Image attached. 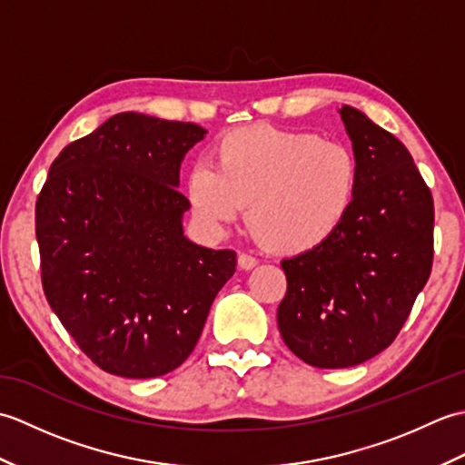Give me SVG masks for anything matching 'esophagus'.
I'll return each instance as SVG.
<instances>
[{
  "mask_svg": "<svg viewBox=\"0 0 465 465\" xmlns=\"http://www.w3.org/2000/svg\"><path fill=\"white\" fill-rule=\"evenodd\" d=\"M238 265L242 270H252V268H255V265H258V258H253V255H250V253H240L238 255Z\"/></svg>",
  "mask_w": 465,
  "mask_h": 465,
  "instance_id": "34e87169",
  "label": "esophagus"
}]
</instances>
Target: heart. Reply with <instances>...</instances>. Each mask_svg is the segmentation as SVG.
<instances>
[{
  "label": "heart",
  "mask_w": 465,
  "mask_h": 465,
  "mask_svg": "<svg viewBox=\"0 0 465 465\" xmlns=\"http://www.w3.org/2000/svg\"><path fill=\"white\" fill-rule=\"evenodd\" d=\"M355 187L358 162L348 145L258 125L222 137L213 163L187 175L185 193L210 232L223 233L250 203L252 225L275 250L303 253L340 230Z\"/></svg>",
  "instance_id": "b5f03b06"
}]
</instances>
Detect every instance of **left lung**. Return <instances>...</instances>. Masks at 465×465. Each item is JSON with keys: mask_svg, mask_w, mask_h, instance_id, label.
Listing matches in <instances>:
<instances>
[{"mask_svg": "<svg viewBox=\"0 0 465 465\" xmlns=\"http://www.w3.org/2000/svg\"><path fill=\"white\" fill-rule=\"evenodd\" d=\"M358 187L341 227L320 248L283 260L278 308L285 345L313 368H351L383 351L406 323L433 262V200L410 152L343 105Z\"/></svg>", "mask_w": 465, "mask_h": 465, "instance_id": "obj_1", "label": "left lung"}]
</instances>
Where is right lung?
I'll return each instance as SVG.
<instances>
[{
	"mask_svg": "<svg viewBox=\"0 0 465 465\" xmlns=\"http://www.w3.org/2000/svg\"><path fill=\"white\" fill-rule=\"evenodd\" d=\"M190 122L124 112L65 145L35 203L42 283L82 351L107 373L145 380L190 358L233 250L183 235L177 192Z\"/></svg>",
	"mask_w": 465,
	"mask_h": 465,
	"instance_id": "1",
	"label": "right lung"
}]
</instances>
